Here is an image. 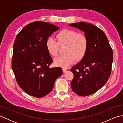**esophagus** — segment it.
<instances>
[{"mask_svg":"<svg viewBox=\"0 0 123 123\" xmlns=\"http://www.w3.org/2000/svg\"><path fill=\"white\" fill-rule=\"evenodd\" d=\"M62 70H63V72L64 73L68 71V70H67V69H66V68H63V69H62Z\"/></svg>","mask_w":123,"mask_h":123,"instance_id":"esophagus-1","label":"esophagus"}]
</instances>
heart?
Here are the masks:
<instances>
[{
	"label": "heart",
	"instance_id": "obj_1",
	"mask_svg": "<svg viewBox=\"0 0 123 123\" xmlns=\"http://www.w3.org/2000/svg\"><path fill=\"white\" fill-rule=\"evenodd\" d=\"M58 42L53 37H49L46 41L45 46L51 55L56 56L58 54L60 45H67L63 56L55 59L54 65L64 68L68 67L75 61H80L87 54L89 42L87 36L79 34L77 31L64 29L56 35Z\"/></svg>",
	"mask_w": 123,
	"mask_h": 123
}]
</instances>
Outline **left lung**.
Returning <instances> with one entry per match:
<instances>
[{
    "label": "left lung",
    "instance_id": "8db88e82",
    "mask_svg": "<svg viewBox=\"0 0 123 123\" xmlns=\"http://www.w3.org/2000/svg\"><path fill=\"white\" fill-rule=\"evenodd\" d=\"M85 32L88 39L87 54L71 69L74 78L71 82L72 91L80 96L96 92L107 81L111 74L113 53L108 38L103 31L85 22L69 25Z\"/></svg>",
    "mask_w": 123,
    "mask_h": 123
}]
</instances>
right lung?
<instances>
[{
    "label": "right lung",
    "instance_id": "1",
    "mask_svg": "<svg viewBox=\"0 0 123 123\" xmlns=\"http://www.w3.org/2000/svg\"><path fill=\"white\" fill-rule=\"evenodd\" d=\"M59 28L48 22H34L25 26L15 38L12 69L18 85L29 95L45 96L62 74L61 68L49 67L53 60L45 46L47 38Z\"/></svg>",
    "mask_w": 123,
    "mask_h": 123
}]
</instances>
